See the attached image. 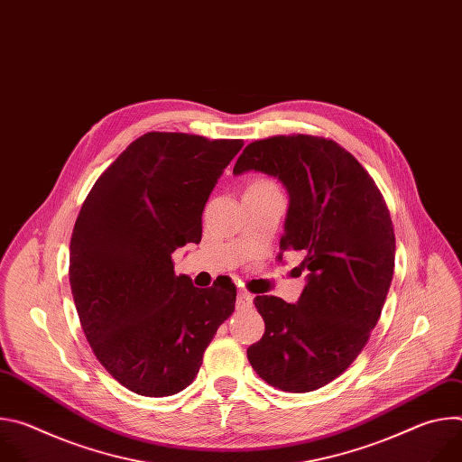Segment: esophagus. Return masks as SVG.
I'll use <instances>...</instances> for the list:
<instances>
[{
	"mask_svg": "<svg viewBox=\"0 0 462 462\" xmlns=\"http://www.w3.org/2000/svg\"><path fill=\"white\" fill-rule=\"evenodd\" d=\"M252 294L250 292H246V291H239L237 292V303L241 305V307H250L252 305Z\"/></svg>",
	"mask_w": 462,
	"mask_h": 462,
	"instance_id": "1",
	"label": "esophagus"
}]
</instances>
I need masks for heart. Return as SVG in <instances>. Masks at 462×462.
<instances>
[{"label":"heart","instance_id":"b5f03b06","mask_svg":"<svg viewBox=\"0 0 462 462\" xmlns=\"http://www.w3.org/2000/svg\"><path fill=\"white\" fill-rule=\"evenodd\" d=\"M269 189H278V186L273 180H267V179L252 180L246 188V191H269Z\"/></svg>","mask_w":462,"mask_h":462}]
</instances>
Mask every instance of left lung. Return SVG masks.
<instances>
[{"mask_svg":"<svg viewBox=\"0 0 462 462\" xmlns=\"http://www.w3.org/2000/svg\"><path fill=\"white\" fill-rule=\"evenodd\" d=\"M278 177L291 205L283 252L307 271L298 303L255 296L265 335L246 351L254 371L282 391L307 393L340 376L378 323L394 269V230L373 177L340 144L314 135L250 143L234 173Z\"/></svg>","mask_w":462,"mask_h":462,"instance_id":"1","label":"left lung"}]
</instances>
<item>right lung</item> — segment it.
Masks as SVG:
<instances>
[{"label": "right lung", "instance_id": "right-lung-1", "mask_svg": "<svg viewBox=\"0 0 462 462\" xmlns=\"http://www.w3.org/2000/svg\"><path fill=\"white\" fill-rule=\"evenodd\" d=\"M241 139L152 131L97 179L77 217L69 283L84 335L106 371L143 397H170L199 373L236 285L175 276L171 254L199 243L203 210Z\"/></svg>", "mask_w": 462, "mask_h": 462}]
</instances>
